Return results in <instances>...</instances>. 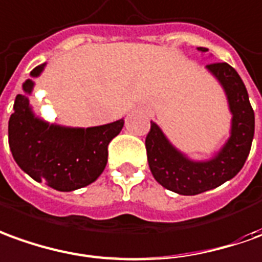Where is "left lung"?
<instances>
[{"label":"left lung","mask_w":262,"mask_h":262,"mask_svg":"<svg viewBox=\"0 0 262 262\" xmlns=\"http://www.w3.org/2000/svg\"><path fill=\"white\" fill-rule=\"evenodd\" d=\"M196 50L208 52L204 47ZM205 70L223 88L231 114L230 137L223 147L207 160H192L169 141L154 121L145 140L149 169L157 183L180 195H196L234 178L244 167L254 138L255 118L241 77L227 62L208 64Z\"/></svg>","instance_id":"1"}]
</instances>
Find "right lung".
Segmentation results:
<instances>
[{
  "instance_id": "obj_1",
  "label": "right lung",
  "mask_w": 262,
  "mask_h": 262,
  "mask_svg": "<svg viewBox=\"0 0 262 262\" xmlns=\"http://www.w3.org/2000/svg\"><path fill=\"white\" fill-rule=\"evenodd\" d=\"M35 67L31 78L44 71ZM25 79L23 94L14 102L8 122V142L18 167L37 183L68 192L86 187L102 174L108 161V144L120 134L124 118L97 127H67L48 122L34 113L30 97L35 82Z\"/></svg>"
}]
</instances>
